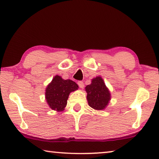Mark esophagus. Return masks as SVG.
<instances>
[{"mask_svg":"<svg viewBox=\"0 0 159 159\" xmlns=\"http://www.w3.org/2000/svg\"><path fill=\"white\" fill-rule=\"evenodd\" d=\"M77 84H78V85H79V87L81 88V89H83V88H84V82H83L79 81V82H77Z\"/></svg>","mask_w":159,"mask_h":159,"instance_id":"1","label":"esophagus"}]
</instances>
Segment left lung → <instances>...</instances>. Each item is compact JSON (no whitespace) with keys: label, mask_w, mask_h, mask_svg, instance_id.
<instances>
[{"label":"left lung","mask_w":159,"mask_h":159,"mask_svg":"<svg viewBox=\"0 0 159 159\" xmlns=\"http://www.w3.org/2000/svg\"><path fill=\"white\" fill-rule=\"evenodd\" d=\"M87 98L90 107L97 111L104 110L110 102L111 96L102 77L97 76L92 80L91 84L86 86Z\"/></svg>","instance_id":"obj_1"}]
</instances>
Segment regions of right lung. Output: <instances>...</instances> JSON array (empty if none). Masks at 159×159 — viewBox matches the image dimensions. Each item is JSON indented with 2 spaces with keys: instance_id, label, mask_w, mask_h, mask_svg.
Returning a JSON list of instances; mask_svg holds the SVG:
<instances>
[{
  "instance_id": "1",
  "label": "right lung",
  "mask_w": 159,
  "mask_h": 159,
  "mask_svg": "<svg viewBox=\"0 0 159 159\" xmlns=\"http://www.w3.org/2000/svg\"><path fill=\"white\" fill-rule=\"evenodd\" d=\"M78 88V85L72 80H64L59 75H56L46 88V102L52 110L58 112L64 111L70 93Z\"/></svg>"
}]
</instances>
